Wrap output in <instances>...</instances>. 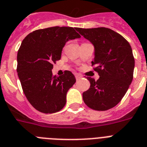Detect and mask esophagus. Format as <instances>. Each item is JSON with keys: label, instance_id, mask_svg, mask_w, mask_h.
Listing matches in <instances>:
<instances>
[{"label": "esophagus", "instance_id": "esophagus-1", "mask_svg": "<svg viewBox=\"0 0 147 147\" xmlns=\"http://www.w3.org/2000/svg\"><path fill=\"white\" fill-rule=\"evenodd\" d=\"M75 76H76V80H78V79H81L82 76L80 75V74H75Z\"/></svg>", "mask_w": 147, "mask_h": 147}]
</instances>
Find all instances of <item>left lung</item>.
<instances>
[{
	"mask_svg": "<svg viewBox=\"0 0 147 147\" xmlns=\"http://www.w3.org/2000/svg\"><path fill=\"white\" fill-rule=\"evenodd\" d=\"M76 29L94 45L92 66L99 76L97 81L87 77L90 87L83 92L84 102L96 111L111 109L121 101L132 81V49L123 36L109 28Z\"/></svg>",
	"mask_w": 147,
	"mask_h": 147,
	"instance_id": "8db88e82",
	"label": "left lung"
}]
</instances>
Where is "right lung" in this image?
Masks as SVG:
<instances>
[{"label": "right lung", "mask_w": 147, "mask_h": 147, "mask_svg": "<svg viewBox=\"0 0 147 147\" xmlns=\"http://www.w3.org/2000/svg\"><path fill=\"white\" fill-rule=\"evenodd\" d=\"M80 37L75 28L56 26L36 30L23 39L17 55V72L26 98L39 112L56 113L66 105V93L76 78L70 71L54 76L51 70L66 42Z\"/></svg>", "instance_id": "add662e5"}]
</instances>
